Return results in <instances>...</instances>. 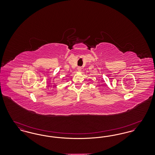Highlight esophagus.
I'll use <instances>...</instances> for the list:
<instances>
[{
  "instance_id": "esophagus-1",
  "label": "esophagus",
  "mask_w": 155,
  "mask_h": 155,
  "mask_svg": "<svg viewBox=\"0 0 155 155\" xmlns=\"http://www.w3.org/2000/svg\"><path fill=\"white\" fill-rule=\"evenodd\" d=\"M77 70H78V71H81V67H78V68H77Z\"/></svg>"
}]
</instances>
